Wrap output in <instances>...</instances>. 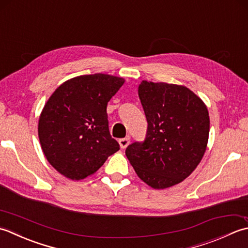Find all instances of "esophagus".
Segmentation results:
<instances>
[{"mask_svg": "<svg viewBox=\"0 0 248 248\" xmlns=\"http://www.w3.org/2000/svg\"><path fill=\"white\" fill-rule=\"evenodd\" d=\"M119 143H120V146L122 149H125L127 148V145L129 144V138H122L119 140Z\"/></svg>", "mask_w": 248, "mask_h": 248, "instance_id": "34e87169", "label": "esophagus"}]
</instances>
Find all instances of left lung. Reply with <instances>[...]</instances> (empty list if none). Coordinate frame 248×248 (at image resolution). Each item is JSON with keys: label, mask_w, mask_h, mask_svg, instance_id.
<instances>
[{"label": "left lung", "mask_w": 248, "mask_h": 248, "mask_svg": "<svg viewBox=\"0 0 248 248\" xmlns=\"http://www.w3.org/2000/svg\"><path fill=\"white\" fill-rule=\"evenodd\" d=\"M138 94L148 129L125 154L136 173L155 189L181 183L199 165L209 140L204 103L183 85L142 81Z\"/></svg>", "instance_id": "8db88e82"}]
</instances>
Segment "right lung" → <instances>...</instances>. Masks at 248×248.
<instances>
[{
  "mask_svg": "<svg viewBox=\"0 0 248 248\" xmlns=\"http://www.w3.org/2000/svg\"><path fill=\"white\" fill-rule=\"evenodd\" d=\"M123 83V78L110 75H83L50 96L39 117L38 137L47 160L61 174L82 180L120 150L109 131L107 105Z\"/></svg>",
  "mask_w": 248,
  "mask_h": 248,
  "instance_id": "right-lung-1",
  "label": "right lung"
}]
</instances>
